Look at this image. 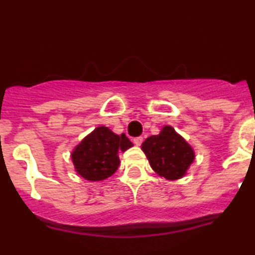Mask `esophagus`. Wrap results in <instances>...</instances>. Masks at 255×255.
<instances>
[{
	"mask_svg": "<svg viewBox=\"0 0 255 255\" xmlns=\"http://www.w3.org/2000/svg\"><path fill=\"white\" fill-rule=\"evenodd\" d=\"M142 141H143L142 136H137V137H133V143H135V145H137V146H140L141 143H142Z\"/></svg>",
	"mask_w": 255,
	"mask_h": 255,
	"instance_id": "1",
	"label": "esophagus"
}]
</instances>
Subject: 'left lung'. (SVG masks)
Segmentation results:
<instances>
[{
	"instance_id": "left-lung-1",
	"label": "left lung",
	"mask_w": 255,
	"mask_h": 255,
	"mask_svg": "<svg viewBox=\"0 0 255 255\" xmlns=\"http://www.w3.org/2000/svg\"><path fill=\"white\" fill-rule=\"evenodd\" d=\"M142 151L152 170L167 180L182 177L195 158L192 147L171 127L146 138Z\"/></svg>"
}]
</instances>
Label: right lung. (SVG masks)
<instances>
[{"instance_id": "1", "label": "right lung", "mask_w": 255, "mask_h": 255, "mask_svg": "<svg viewBox=\"0 0 255 255\" xmlns=\"http://www.w3.org/2000/svg\"><path fill=\"white\" fill-rule=\"evenodd\" d=\"M131 146L132 142L124 133L117 135L110 128L99 127L74 148L72 160L85 180L102 181L119 167V151L124 152Z\"/></svg>"}]
</instances>
